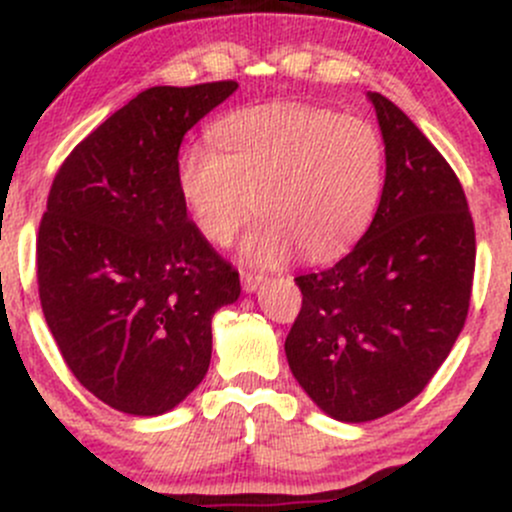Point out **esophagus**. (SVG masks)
Listing matches in <instances>:
<instances>
[{"label": "esophagus", "mask_w": 512, "mask_h": 512, "mask_svg": "<svg viewBox=\"0 0 512 512\" xmlns=\"http://www.w3.org/2000/svg\"><path fill=\"white\" fill-rule=\"evenodd\" d=\"M263 283V276L261 273H254V271H241V288L246 290V293H254L258 285Z\"/></svg>", "instance_id": "34e87169"}]
</instances>
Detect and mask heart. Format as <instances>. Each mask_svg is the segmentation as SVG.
Instances as JSON below:
<instances>
[{
  "label": "heart",
  "mask_w": 512,
  "mask_h": 512,
  "mask_svg": "<svg viewBox=\"0 0 512 512\" xmlns=\"http://www.w3.org/2000/svg\"><path fill=\"white\" fill-rule=\"evenodd\" d=\"M183 151L178 185L205 239L229 246L261 210L244 258L280 266L302 249L324 261L349 249L376 214L386 148L368 119L315 104L246 109Z\"/></svg>",
  "instance_id": "b5f03b06"
}]
</instances>
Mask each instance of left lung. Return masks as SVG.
<instances>
[{
  "mask_svg": "<svg viewBox=\"0 0 512 512\" xmlns=\"http://www.w3.org/2000/svg\"><path fill=\"white\" fill-rule=\"evenodd\" d=\"M386 183L371 227L332 268L295 278L293 376L342 422L403 408L444 364L469 315L476 234L459 178L388 97L371 92Z\"/></svg>",
  "mask_w": 512,
  "mask_h": 512,
  "instance_id": "left-lung-1",
  "label": "left lung"
}]
</instances>
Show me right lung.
I'll return each mask as SVG.
<instances>
[{
  "label": "right lung",
  "instance_id": "obj_1",
  "mask_svg": "<svg viewBox=\"0 0 512 512\" xmlns=\"http://www.w3.org/2000/svg\"><path fill=\"white\" fill-rule=\"evenodd\" d=\"M234 80L148 87L70 151L38 224V298L60 356L102 403L161 415L210 368L212 317L239 273L178 185V151Z\"/></svg>",
  "mask_w": 512,
  "mask_h": 512
}]
</instances>
